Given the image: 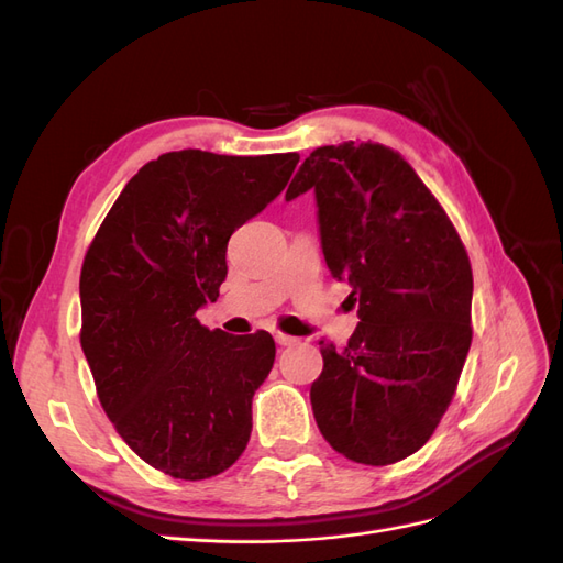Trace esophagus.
I'll return each instance as SVG.
<instances>
[{"mask_svg":"<svg viewBox=\"0 0 563 563\" xmlns=\"http://www.w3.org/2000/svg\"><path fill=\"white\" fill-rule=\"evenodd\" d=\"M275 340H277V345H282V347H288V345H294V343H296V338L286 335V333H282V331H277V333H275Z\"/></svg>","mask_w":563,"mask_h":563,"instance_id":"1","label":"esophagus"}]
</instances>
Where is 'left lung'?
Returning a JSON list of instances; mask_svg holds the SVG:
<instances>
[{
	"mask_svg": "<svg viewBox=\"0 0 563 563\" xmlns=\"http://www.w3.org/2000/svg\"><path fill=\"white\" fill-rule=\"evenodd\" d=\"M308 190L323 261L360 302L343 350L319 340L314 420L354 463L391 465L432 437L453 399L472 343L470 258L439 201L385 145L317 147L286 201Z\"/></svg>",
	"mask_w": 563,
	"mask_h": 563,
	"instance_id": "left-lung-1",
	"label": "left lung"
}]
</instances>
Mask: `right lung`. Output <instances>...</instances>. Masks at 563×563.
Returning a JSON list of instances; mask_svg holds the SVG:
<instances>
[{"mask_svg": "<svg viewBox=\"0 0 563 563\" xmlns=\"http://www.w3.org/2000/svg\"><path fill=\"white\" fill-rule=\"evenodd\" d=\"M288 155L166 152L106 216L79 277L81 350L98 399L147 465L199 482L225 472L251 437V401L275 364L267 331H209L236 228L277 199Z\"/></svg>", "mask_w": 563, "mask_h": 563, "instance_id": "add662e5", "label": "right lung"}]
</instances>
